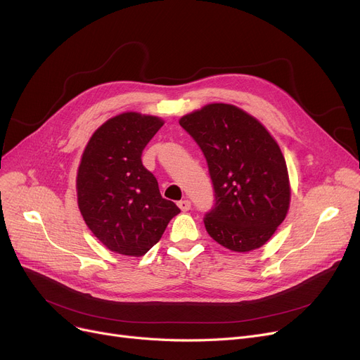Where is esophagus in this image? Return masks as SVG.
Here are the masks:
<instances>
[{"mask_svg": "<svg viewBox=\"0 0 360 360\" xmlns=\"http://www.w3.org/2000/svg\"><path fill=\"white\" fill-rule=\"evenodd\" d=\"M178 207H179V209H181L182 212H188V210L191 209V202L188 201V200H181V201L178 202Z\"/></svg>", "mask_w": 360, "mask_h": 360, "instance_id": "obj_1", "label": "esophagus"}]
</instances>
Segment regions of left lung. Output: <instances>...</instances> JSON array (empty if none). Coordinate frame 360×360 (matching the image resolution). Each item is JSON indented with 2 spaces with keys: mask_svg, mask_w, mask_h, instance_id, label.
Returning a JSON list of instances; mask_svg holds the SVG:
<instances>
[{
  "mask_svg": "<svg viewBox=\"0 0 360 360\" xmlns=\"http://www.w3.org/2000/svg\"><path fill=\"white\" fill-rule=\"evenodd\" d=\"M205 156L216 205L205 231L221 247L250 252L286 219L290 182L277 141L257 118L229 103H210L179 120Z\"/></svg>",
  "mask_w": 360,
  "mask_h": 360,
  "instance_id": "left-lung-1",
  "label": "left lung"
}]
</instances>
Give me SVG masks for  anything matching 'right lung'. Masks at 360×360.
I'll return each instance as SVG.
<instances>
[{
    "label": "right lung",
    "mask_w": 360,
    "mask_h": 360,
    "mask_svg": "<svg viewBox=\"0 0 360 360\" xmlns=\"http://www.w3.org/2000/svg\"><path fill=\"white\" fill-rule=\"evenodd\" d=\"M163 120L124 112L90 137L77 170V202L91 233L121 255L141 257L156 245L181 210L162 198L141 153Z\"/></svg>",
    "instance_id": "right-lung-1"
}]
</instances>
